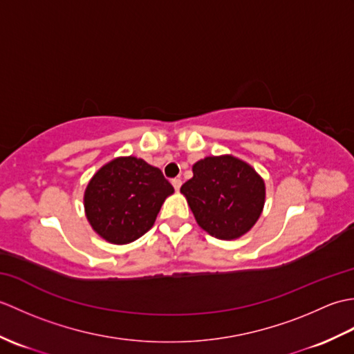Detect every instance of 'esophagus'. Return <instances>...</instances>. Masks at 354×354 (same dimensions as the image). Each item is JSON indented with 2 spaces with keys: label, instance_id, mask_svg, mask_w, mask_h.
<instances>
[{
  "label": "esophagus",
  "instance_id": "esophagus-1",
  "mask_svg": "<svg viewBox=\"0 0 354 354\" xmlns=\"http://www.w3.org/2000/svg\"><path fill=\"white\" fill-rule=\"evenodd\" d=\"M171 185H173V189L179 192V189H181V185H183V181L179 178H175V179H171Z\"/></svg>",
  "mask_w": 354,
  "mask_h": 354
}]
</instances>
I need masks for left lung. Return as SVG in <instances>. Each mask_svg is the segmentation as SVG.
Segmentation results:
<instances>
[{"label": "left lung", "instance_id": "left-lung-1", "mask_svg": "<svg viewBox=\"0 0 354 354\" xmlns=\"http://www.w3.org/2000/svg\"><path fill=\"white\" fill-rule=\"evenodd\" d=\"M198 225L209 236L234 240L250 231L265 207V181L232 155L207 156L183 187Z\"/></svg>", "mask_w": 354, "mask_h": 354}]
</instances>
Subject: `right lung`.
Instances as JSON below:
<instances>
[{
  "label": "right lung",
  "instance_id": "1",
  "mask_svg": "<svg viewBox=\"0 0 354 354\" xmlns=\"http://www.w3.org/2000/svg\"><path fill=\"white\" fill-rule=\"evenodd\" d=\"M173 192L158 167L141 158L120 156L97 170L88 183L86 219L106 242L131 243L153 227L165 198Z\"/></svg>",
  "mask_w": 354,
  "mask_h": 354
}]
</instances>
